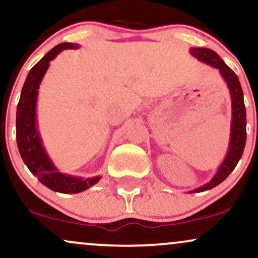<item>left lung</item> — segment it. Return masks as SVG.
I'll return each mask as SVG.
<instances>
[{
    "instance_id": "left-lung-1",
    "label": "left lung",
    "mask_w": 258,
    "mask_h": 258,
    "mask_svg": "<svg viewBox=\"0 0 258 258\" xmlns=\"http://www.w3.org/2000/svg\"><path fill=\"white\" fill-rule=\"evenodd\" d=\"M190 53L195 58H198L200 61H204L208 65H212L213 68H217L219 73L226 82L229 87L231 94V103H232V121H231V138H230V146L229 152H227L226 157L224 162L218 169L217 174L214 177L204 184L200 188L194 189V190L189 191L190 193H201V191L210 190V189L217 187L220 184L231 172L236 168L237 163L239 162L242 157L244 148H245L246 142V110L245 105H244V97L243 90L240 87L239 80H238L237 75L233 73L232 69H230L224 60L218 56L213 50L210 48H202V47H193L190 48Z\"/></svg>"
}]
</instances>
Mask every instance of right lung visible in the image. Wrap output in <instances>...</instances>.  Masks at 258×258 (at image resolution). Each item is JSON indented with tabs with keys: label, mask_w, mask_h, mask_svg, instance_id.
I'll use <instances>...</instances> for the list:
<instances>
[{
	"label": "right lung",
	"mask_w": 258,
	"mask_h": 258,
	"mask_svg": "<svg viewBox=\"0 0 258 258\" xmlns=\"http://www.w3.org/2000/svg\"><path fill=\"white\" fill-rule=\"evenodd\" d=\"M77 44L63 42L48 51L37 64L32 68L26 78L21 90L20 101L16 109V143L22 161L29 171L42 184L51 190L64 194H76L93 187L101 180L100 176L90 178L65 175L54 167L45 151L37 127V97L40 82L46 73L50 61L63 50L77 48Z\"/></svg>",
	"instance_id": "1"
}]
</instances>
